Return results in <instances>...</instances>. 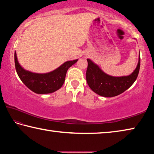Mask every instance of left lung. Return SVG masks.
Here are the masks:
<instances>
[{
	"label": "left lung",
	"mask_w": 154,
	"mask_h": 154,
	"mask_svg": "<svg viewBox=\"0 0 154 154\" xmlns=\"http://www.w3.org/2000/svg\"><path fill=\"white\" fill-rule=\"evenodd\" d=\"M87 61L88 84L93 92L104 97H113L128 89L136 81L140 69V54L137 68L132 73L128 76H111L104 72L90 59H87Z\"/></svg>",
	"instance_id": "8db88e82"
}]
</instances>
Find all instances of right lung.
Instances as JSON below:
<instances>
[{
	"label": "right lung",
	"mask_w": 154,
	"mask_h": 154,
	"mask_svg": "<svg viewBox=\"0 0 154 154\" xmlns=\"http://www.w3.org/2000/svg\"><path fill=\"white\" fill-rule=\"evenodd\" d=\"M14 59L15 69L22 82L32 92L40 94L52 93L59 90L64 82L68 69L78 60H74L65 62L54 71L41 74L23 69L17 61L16 52H15Z\"/></svg>",
	"instance_id": "obj_1"
}]
</instances>
